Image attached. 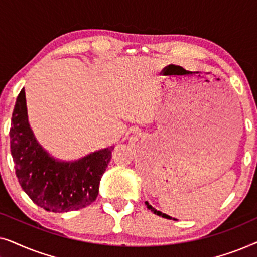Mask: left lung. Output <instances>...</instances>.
I'll list each match as a JSON object with an SVG mask.
<instances>
[{"label": "left lung", "mask_w": 257, "mask_h": 257, "mask_svg": "<svg viewBox=\"0 0 257 257\" xmlns=\"http://www.w3.org/2000/svg\"><path fill=\"white\" fill-rule=\"evenodd\" d=\"M145 205H146V207L149 209H151V212H153L154 214H157V215H159V216H163V217H165V219H171V216H168V215H166V214H164V213H161V212H159V210H157L156 208H154V207H152L150 205L149 202H145Z\"/></svg>", "instance_id": "left-lung-1"}]
</instances>
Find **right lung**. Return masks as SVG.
Instances as JSON below:
<instances>
[{"instance_id": "right-lung-1", "label": "right lung", "mask_w": 257, "mask_h": 257, "mask_svg": "<svg viewBox=\"0 0 257 257\" xmlns=\"http://www.w3.org/2000/svg\"><path fill=\"white\" fill-rule=\"evenodd\" d=\"M9 135L16 177L34 203L48 212L68 213L85 208L97 199L113 146L73 161L52 157L30 127L24 90L16 99Z\"/></svg>"}]
</instances>
